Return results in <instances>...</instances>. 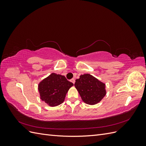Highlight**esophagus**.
<instances>
[{"instance_id": "obj_1", "label": "esophagus", "mask_w": 146, "mask_h": 146, "mask_svg": "<svg viewBox=\"0 0 146 146\" xmlns=\"http://www.w3.org/2000/svg\"><path fill=\"white\" fill-rule=\"evenodd\" d=\"M70 81H71V82H72L73 84H74V83H75V82H76V80H75L74 78H72L71 80H70Z\"/></svg>"}]
</instances>
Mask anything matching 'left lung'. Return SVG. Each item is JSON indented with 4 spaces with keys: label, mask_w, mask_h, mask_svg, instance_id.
<instances>
[{
    "label": "left lung",
    "mask_w": 146,
    "mask_h": 146,
    "mask_svg": "<svg viewBox=\"0 0 146 146\" xmlns=\"http://www.w3.org/2000/svg\"><path fill=\"white\" fill-rule=\"evenodd\" d=\"M74 86L83 102L88 105L99 103L107 94L105 83L90 74L80 76Z\"/></svg>",
    "instance_id": "8db88e82"
}]
</instances>
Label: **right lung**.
Here are the masks:
<instances>
[{"label":"right lung","instance_id":"right-lung-1","mask_svg":"<svg viewBox=\"0 0 146 146\" xmlns=\"http://www.w3.org/2000/svg\"><path fill=\"white\" fill-rule=\"evenodd\" d=\"M73 85L64 76L52 73L39 83V97L49 107H56L64 101L66 94Z\"/></svg>","mask_w":146,"mask_h":146}]
</instances>
